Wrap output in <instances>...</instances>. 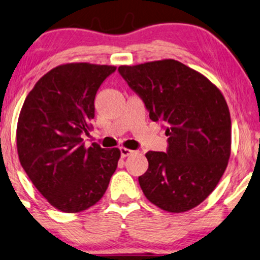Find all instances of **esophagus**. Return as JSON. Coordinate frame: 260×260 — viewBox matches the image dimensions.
I'll use <instances>...</instances> for the list:
<instances>
[{
    "mask_svg": "<svg viewBox=\"0 0 260 260\" xmlns=\"http://www.w3.org/2000/svg\"><path fill=\"white\" fill-rule=\"evenodd\" d=\"M120 152H121V157H122V158H126L127 155L132 154L134 151H132V150H128V148H126V147H121V148H120Z\"/></svg>",
    "mask_w": 260,
    "mask_h": 260,
    "instance_id": "obj_1",
    "label": "esophagus"
}]
</instances>
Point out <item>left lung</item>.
<instances>
[{
    "label": "left lung",
    "instance_id": "1",
    "mask_svg": "<svg viewBox=\"0 0 260 260\" xmlns=\"http://www.w3.org/2000/svg\"><path fill=\"white\" fill-rule=\"evenodd\" d=\"M143 100L152 121L165 124L166 152L146 153L139 177L146 199L170 213H183L208 197L231 155V115L221 91L181 61L164 59L117 69Z\"/></svg>",
    "mask_w": 260,
    "mask_h": 260
}]
</instances>
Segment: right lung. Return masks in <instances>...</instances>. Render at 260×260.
I'll return each instance as SVG.
<instances>
[{
  "mask_svg": "<svg viewBox=\"0 0 260 260\" xmlns=\"http://www.w3.org/2000/svg\"><path fill=\"white\" fill-rule=\"evenodd\" d=\"M115 67L64 64L43 76L23 102L16 129L19 159L54 208L78 213L94 206L117 168L119 148L84 147L95 96Z\"/></svg>",
  "mask_w": 260,
  "mask_h": 260,
  "instance_id": "obj_1",
  "label": "right lung"
}]
</instances>
